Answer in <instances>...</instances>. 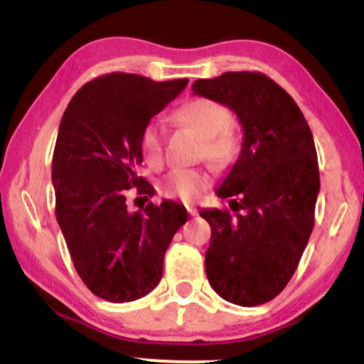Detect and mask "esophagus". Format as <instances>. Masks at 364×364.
<instances>
[{
    "instance_id": "34e87169",
    "label": "esophagus",
    "mask_w": 364,
    "mask_h": 364,
    "mask_svg": "<svg viewBox=\"0 0 364 364\" xmlns=\"http://www.w3.org/2000/svg\"><path fill=\"white\" fill-rule=\"evenodd\" d=\"M189 216H198V209L193 208V206H186Z\"/></svg>"
}]
</instances>
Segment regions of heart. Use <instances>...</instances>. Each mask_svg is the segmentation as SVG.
<instances>
[{"label":"heart","instance_id":"obj_1","mask_svg":"<svg viewBox=\"0 0 364 364\" xmlns=\"http://www.w3.org/2000/svg\"><path fill=\"white\" fill-rule=\"evenodd\" d=\"M175 120L189 127L203 136L201 155L213 163H226L235 150L232 133L226 130L231 124V112L216 100L193 99L175 112ZM163 136L165 130L158 120L145 125L140 136L141 155L150 165H158L163 160ZM211 176L203 168H173L158 183L163 196L194 201L209 186Z\"/></svg>","mask_w":364,"mask_h":364}]
</instances>
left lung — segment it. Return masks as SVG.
<instances>
[{"instance_id": "1", "label": "left lung", "mask_w": 364, "mask_h": 364, "mask_svg": "<svg viewBox=\"0 0 364 364\" xmlns=\"http://www.w3.org/2000/svg\"><path fill=\"white\" fill-rule=\"evenodd\" d=\"M193 94L231 109L242 150L218 196L229 209H201L211 226L206 275L219 296L240 306L275 299L299 267L320 191L314 135L295 100L262 73L198 79Z\"/></svg>"}]
</instances>
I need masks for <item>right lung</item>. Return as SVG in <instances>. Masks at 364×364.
Masks as SVG:
<instances>
[{"label":"right lung","instance_id":"add662e5","mask_svg":"<svg viewBox=\"0 0 364 364\" xmlns=\"http://www.w3.org/2000/svg\"><path fill=\"white\" fill-rule=\"evenodd\" d=\"M110 73L87 82L69 102L53 155L55 219L82 282L100 299H141L163 275L173 235L188 221L178 203L127 209L133 189L146 199L155 189L136 175L140 136L153 115L188 85Z\"/></svg>","mask_w":364,"mask_h":364}]
</instances>
